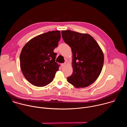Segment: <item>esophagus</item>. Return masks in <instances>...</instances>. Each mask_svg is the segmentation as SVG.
Wrapping results in <instances>:
<instances>
[{
	"mask_svg": "<svg viewBox=\"0 0 127 127\" xmlns=\"http://www.w3.org/2000/svg\"><path fill=\"white\" fill-rule=\"evenodd\" d=\"M66 64H67V62H65V63H62V64H61V66H65Z\"/></svg>",
	"mask_w": 127,
	"mask_h": 127,
	"instance_id": "1",
	"label": "esophagus"
}]
</instances>
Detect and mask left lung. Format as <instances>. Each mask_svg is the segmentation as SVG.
Instances as JSON below:
<instances>
[{"mask_svg":"<svg viewBox=\"0 0 127 127\" xmlns=\"http://www.w3.org/2000/svg\"><path fill=\"white\" fill-rule=\"evenodd\" d=\"M64 41L73 54V73L68 82L76 87H85L93 83L102 69L103 54L96 41L88 34L70 30L62 31Z\"/></svg>","mask_w":127,"mask_h":127,"instance_id":"left-lung-1","label":"left lung"}]
</instances>
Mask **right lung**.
<instances>
[{
    "instance_id": "right-lung-1",
    "label": "right lung",
    "mask_w": 127,
    "mask_h": 127,
    "mask_svg": "<svg viewBox=\"0 0 127 127\" xmlns=\"http://www.w3.org/2000/svg\"><path fill=\"white\" fill-rule=\"evenodd\" d=\"M61 38L59 31H53L36 36L23 47L20 55V66L26 79L39 87L50 83L59 70L54 50Z\"/></svg>"
}]
</instances>
